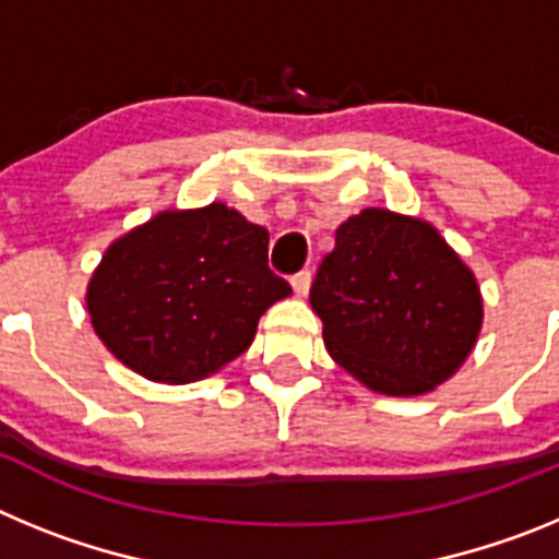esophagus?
<instances>
[{
	"label": "esophagus",
	"mask_w": 559,
	"mask_h": 559,
	"mask_svg": "<svg viewBox=\"0 0 559 559\" xmlns=\"http://www.w3.org/2000/svg\"><path fill=\"white\" fill-rule=\"evenodd\" d=\"M310 283H313V276H310V271H299V274L290 276V288H294L296 296H308Z\"/></svg>",
	"instance_id": "obj_1"
}]
</instances>
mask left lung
Returning <instances> with one entry per match:
<instances>
[{"label":"left lung","instance_id":"obj_1","mask_svg":"<svg viewBox=\"0 0 559 559\" xmlns=\"http://www.w3.org/2000/svg\"><path fill=\"white\" fill-rule=\"evenodd\" d=\"M310 305L341 369L378 394L417 397L459 372L476 347V274L428 221L369 206L335 229Z\"/></svg>","mask_w":559,"mask_h":559}]
</instances>
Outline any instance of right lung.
Returning <instances> with one entry per match:
<instances>
[{"label":"right lung","mask_w":559,"mask_h":559,"mask_svg":"<svg viewBox=\"0 0 559 559\" xmlns=\"http://www.w3.org/2000/svg\"><path fill=\"white\" fill-rule=\"evenodd\" d=\"M285 296L290 285L269 269V229L212 201L162 210L117 237L88 280L86 310L120 364L179 386L243 355Z\"/></svg>","instance_id":"add662e5"}]
</instances>
